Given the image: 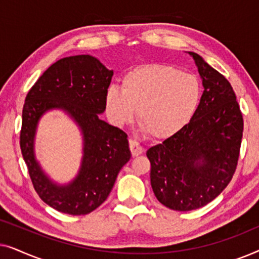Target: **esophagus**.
Listing matches in <instances>:
<instances>
[{"label":"esophagus","mask_w":259,"mask_h":259,"mask_svg":"<svg viewBox=\"0 0 259 259\" xmlns=\"http://www.w3.org/2000/svg\"><path fill=\"white\" fill-rule=\"evenodd\" d=\"M130 148H131V152H132L133 157H138V155H140L144 152L143 146L133 139H130Z\"/></svg>","instance_id":"obj_1"}]
</instances>
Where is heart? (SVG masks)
I'll list each match as a JSON object with an SVG mask.
<instances>
[{"label": "heart", "instance_id": "b5f03b06", "mask_svg": "<svg viewBox=\"0 0 259 259\" xmlns=\"http://www.w3.org/2000/svg\"><path fill=\"white\" fill-rule=\"evenodd\" d=\"M201 98L199 80L166 65L137 67L123 75L121 90L109 86L105 93L108 119L116 127L140 120L139 128L158 139L180 132L193 118Z\"/></svg>", "mask_w": 259, "mask_h": 259}]
</instances>
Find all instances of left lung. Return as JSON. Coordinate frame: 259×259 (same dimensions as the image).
<instances>
[{"label":"left lung","instance_id":"obj_1","mask_svg":"<svg viewBox=\"0 0 259 259\" xmlns=\"http://www.w3.org/2000/svg\"><path fill=\"white\" fill-rule=\"evenodd\" d=\"M204 92L191 121L148 148L151 185L166 207L191 211L218 197L231 182L243 137V115L232 86L197 53L189 52Z\"/></svg>","mask_w":259,"mask_h":259}]
</instances>
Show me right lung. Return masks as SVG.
<instances>
[{"label": "right lung", "instance_id": "1", "mask_svg": "<svg viewBox=\"0 0 259 259\" xmlns=\"http://www.w3.org/2000/svg\"><path fill=\"white\" fill-rule=\"evenodd\" d=\"M113 70L91 55L59 60L35 82L22 111L20 146L38 197L63 213L81 215L100 206L111 193L118 173L131 159L127 134L99 118ZM61 109L81 131L84 155L75 179L65 186L53 182L34 157L33 141L40 116Z\"/></svg>", "mask_w": 259, "mask_h": 259}]
</instances>
